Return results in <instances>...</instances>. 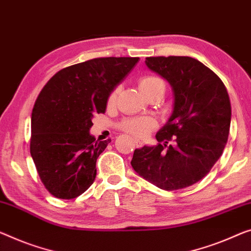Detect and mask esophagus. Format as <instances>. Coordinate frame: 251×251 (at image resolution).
I'll use <instances>...</instances> for the list:
<instances>
[{
    "label": "esophagus",
    "instance_id": "obj_1",
    "mask_svg": "<svg viewBox=\"0 0 251 251\" xmlns=\"http://www.w3.org/2000/svg\"><path fill=\"white\" fill-rule=\"evenodd\" d=\"M133 140H134V143L136 144L137 148H142V147H143V142H142L141 140H138V138H133Z\"/></svg>",
    "mask_w": 251,
    "mask_h": 251
}]
</instances>
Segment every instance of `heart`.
<instances>
[{
  "mask_svg": "<svg viewBox=\"0 0 251 251\" xmlns=\"http://www.w3.org/2000/svg\"><path fill=\"white\" fill-rule=\"evenodd\" d=\"M138 87L143 95H147L148 92L152 91L158 87H163L162 81L160 78L152 76V75H145L142 76L138 80ZM118 89L113 90V92L109 96V101H114L117 95ZM155 121L151 117H138V118H128L122 122L121 127L126 132L137 136H145L148 135L153 127H155Z\"/></svg>",
  "mask_w": 251,
  "mask_h": 251,
  "instance_id": "heart-1",
  "label": "heart"
}]
</instances>
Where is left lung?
<instances>
[{
  "instance_id": "8db88e82",
  "label": "left lung",
  "mask_w": 251,
  "mask_h": 251,
  "mask_svg": "<svg viewBox=\"0 0 251 251\" xmlns=\"http://www.w3.org/2000/svg\"><path fill=\"white\" fill-rule=\"evenodd\" d=\"M145 65L170 84L174 109L156 133L159 144L136 149L130 164L159 188H186L203 179L222 155L231 124L229 95L221 78L193 57H147ZM170 140L174 144L167 146Z\"/></svg>"
}]
</instances>
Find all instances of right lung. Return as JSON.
I'll return each instance as SVG.
<instances>
[{
  "label": "right lung",
  "mask_w": 251,
  "mask_h": 251,
  "mask_svg": "<svg viewBox=\"0 0 251 251\" xmlns=\"http://www.w3.org/2000/svg\"><path fill=\"white\" fill-rule=\"evenodd\" d=\"M138 57H101L65 67L40 91L31 114L30 153L51 195L72 200L96 179L98 156L109 140L90 134L96 113L106 111L113 90Z\"/></svg>",
  "instance_id": "1"
}]
</instances>
